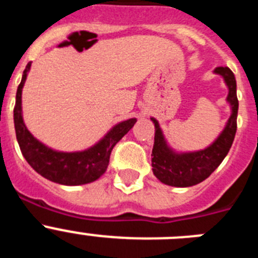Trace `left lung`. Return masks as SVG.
I'll return each mask as SVG.
<instances>
[{
	"label": "left lung",
	"instance_id": "obj_1",
	"mask_svg": "<svg viewBox=\"0 0 258 258\" xmlns=\"http://www.w3.org/2000/svg\"><path fill=\"white\" fill-rule=\"evenodd\" d=\"M214 72L225 79L229 86L227 101L231 104V116L226 127L221 136L208 149L190 154H174L166 146L159 122L151 118L155 124V143L152 149V170L163 183L175 187L194 186L217 169L227 152L231 149L236 133V117H238V97H236V80L229 67H217Z\"/></svg>",
	"mask_w": 258,
	"mask_h": 258
}]
</instances>
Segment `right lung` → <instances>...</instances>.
Segmentation results:
<instances>
[{
  "label": "right lung",
  "mask_w": 258,
  "mask_h": 258,
  "mask_svg": "<svg viewBox=\"0 0 258 258\" xmlns=\"http://www.w3.org/2000/svg\"><path fill=\"white\" fill-rule=\"evenodd\" d=\"M31 63L23 72L22 81L17 90V101L14 107V124L20 151L27 163L42 177L55 183L76 186L98 179L106 172L109 155L116 143L131 131L136 118H129L113 126L99 143L83 152L52 151L32 136L23 122L22 89L27 79Z\"/></svg>",
  "instance_id": "obj_1"
}]
</instances>
